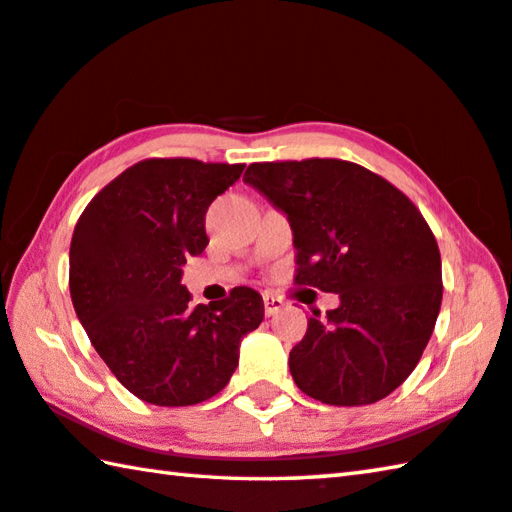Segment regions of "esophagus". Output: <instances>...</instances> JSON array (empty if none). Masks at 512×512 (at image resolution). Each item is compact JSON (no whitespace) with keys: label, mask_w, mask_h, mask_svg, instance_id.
<instances>
[{"label":"esophagus","mask_w":512,"mask_h":512,"mask_svg":"<svg viewBox=\"0 0 512 512\" xmlns=\"http://www.w3.org/2000/svg\"><path fill=\"white\" fill-rule=\"evenodd\" d=\"M287 307V302H284L280 296H275V293H264V314L266 316H275L277 311H282Z\"/></svg>","instance_id":"obj_1"}]
</instances>
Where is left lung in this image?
I'll return each mask as SVG.
<instances>
[{
  "mask_svg": "<svg viewBox=\"0 0 512 512\" xmlns=\"http://www.w3.org/2000/svg\"><path fill=\"white\" fill-rule=\"evenodd\" d=\"M244 180L289 216L293 282L341 298L293 345V381L332 406L384 400L418 366L443 302L429 223L395 185L348 160L253 162Z\"/></svg>",
  "mask_w": 512,
  "mask_h": 512,
  "instance_id": "1",
  "label": "left lung"
}]
</instances>
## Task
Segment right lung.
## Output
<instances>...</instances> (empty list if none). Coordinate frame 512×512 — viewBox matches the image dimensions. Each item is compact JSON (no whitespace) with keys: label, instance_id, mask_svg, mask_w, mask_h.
<instances>
[{"label":"right lung","instance_id":"right-lung-1","mask_svg":"<svg viewBox=\"0 0 512 512\" xmlns=\"http://www.w3.org/2000/svg\"><path fill=\"white\" fill-rule=\"evenodd\" d=\"M246 164L149 158L121 171L76 221L69 293L94 350L119 384L155 406H192L223 391L239 343L264 320L255 289L192 305L180 284L210 239L205 212Z\"/></svg>","mask_w":512,"mask_h":512}]
</instances>
